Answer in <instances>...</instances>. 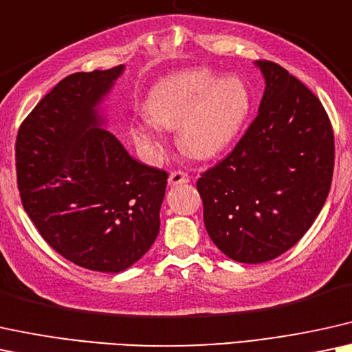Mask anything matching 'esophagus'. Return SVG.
Returning <instances> with one entry per match:
<instances>
[{
	"mask_svg": "<svg viewBox=\"0 0 352 352\" xmlns=\"http://www.w3.org/2000/svg\"><path fill=\"white\" fill-rule=\"evenodd\" d=\"M188 173L182 172V170H173L168 175V185L175 186V185H182V184H188Z\"/></svg>",
	"mask_w": 352,
	"mask_h": 352,
	"instance_id": "obj_1",
	"label": "esophagus"
}]
</instances>
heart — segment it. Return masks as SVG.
<instances>
[{
	"label": "heart",
	"instance_id": "heart-1",
	"mask_svg": "<svg viewBox=\"0 0 352 352\" xmlns=\"http://www.w3.org/2000/svg\"><path fill=\"white\" fill-rule=\"evenodd\" d=\"M250 107V91L240 78H224L208 68L182 69L151 89L144 104L151 122H133L130 135L154 157L164 148L162 130H179L182 151L206 161L232 144Z\"/></svg>",
	"mask_w": 352,
	"mask_h": 352
}]
</instances>
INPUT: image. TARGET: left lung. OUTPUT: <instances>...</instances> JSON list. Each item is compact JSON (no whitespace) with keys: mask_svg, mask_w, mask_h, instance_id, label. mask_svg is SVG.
Masks as SVG:
<instances>
[{"mask_svg":"<svg viewBox=\"0 0 352 352\" xmlns=\"http://www.w3.org/2000/svg\"><path fill=\"white\" fill-rule=\"evenodd\" d=\"M256 118L232 153L197 182L204 226L239 263H265L294 247L330 193L333 128L318 97L273 61Z\"/></svg>","mask_w":352,"mask_h":352,"instance_id":"8db88e82","label":"left lung"}]
</instances>
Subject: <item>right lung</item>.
Segmentation results:
<instances>
[{
    "label": "right lung",
    "instance_id": "add662e5",
    "mask_svg": "<svg viewBox=\"0 0 352 352\" xmlns=\"http://www.w3.org/2000/svg\"><path fill=\"white\" fill-rule=\"evenodd\" d=\"M124 66L74 73L24 120L16 140L21 201L53 250L120 273L154 243L167 172L135 161L105 128L100 104Z\"/></svg>",
    "mask_w": 352,
    "mask_h": 352
}]
</instances>
